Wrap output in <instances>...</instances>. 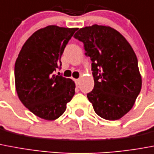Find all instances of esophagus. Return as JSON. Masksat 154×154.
<instances>
[{
  "label": "esophagus",
  "mask_w": 154,
  "mask_h": 154,
  "mask_svg": "<svg viewBox=\"0 0 154 154\" xmlns=\"http://www.w3.org/2000/svg\"><path fill=\"white\" fill-rule=\"evenodd\" d=\"M75 84L78 86L79 83V79H75Z\"/></svg>",
  "instance_id": "34e87169"
}]
</instances>
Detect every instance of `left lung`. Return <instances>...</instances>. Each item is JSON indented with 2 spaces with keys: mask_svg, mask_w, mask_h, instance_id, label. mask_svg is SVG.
<instances>
[{
  "mask_svg": "<svg viewBox=\"0 0 154 154\" xmlns=\"http://www.w3.org/2000/svg\"><path fill=\"white\" fill-rule=\"evenodd\" d=\"M84 44L92 61L94 86L87 94L94 111L101 118L114 121L134 106L141 89V75L134 49L114 28L93 24L74 35Z\"/></svg>",
  "mask_w": 154,
  "mask_h": 154,
  "instance_id": "left-lung-1",
  "label": "left lung"
}]
</instances>
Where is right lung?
<instances>
[{"label": "right lung", "mask_w": 154, "mask_h": 154, "mask_svg": "<svg viewBox=\"0 0 154 154\" xmlns=\"http://www.w3.org/2000/svg\"><path fill=\"white\" fill-rule=\"evenodd\" d=\"M77 28L49 25L33 33L15 63V86L25 107L40 119L53 121L62 115L75 94L71 79L53 75Z\"/></svg>", "instance_id": "obj_1"}]
</instances>
